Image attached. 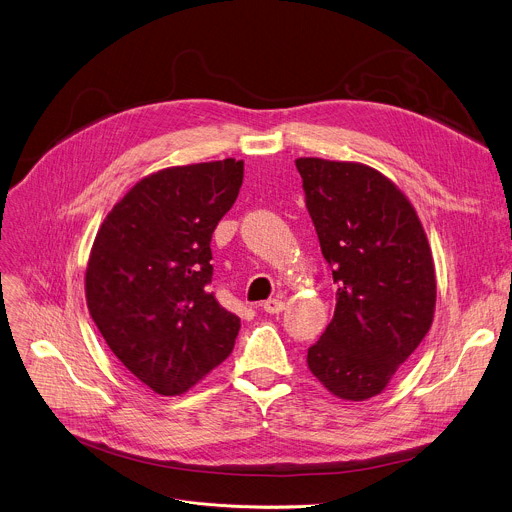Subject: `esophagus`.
<instances>
[{
    "mask_svg": "<svg viewBox=\"0 0 512 512\" xmlns=\"http://www.w3.org/2000/svg\"><path fill=\"white\" fill-rule=\"evenodd\" d=\"M283 308H285V304L279 298H271V300L263 302V310L267 314H279V312H283Z\"/></svg>",
    "mask_w": 512,
    "mask_h": 512,
    "instance_id": "obj_1",
    "label": "esophagus"
}]
</instances>
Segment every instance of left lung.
<instances>
[{
  "label": "left lung",
  "instance_id": "8db88e82",
  "mask_svg": "<svg viewBox=\"0 0 512 512\" xmlns=\"http://www.w3.org/2000/svg\"><path fill=\"white\" fill-rule=\"evenodd\" d=\"M306 206L336 283L334 318L308 367L336 397L379 395L425 338L435 271L419 216L381 172L300 158Z\"/></svg>",
  "mask_w": 512,
  "mask_h": 512
}]
</instances>
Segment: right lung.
Listing matches in <instances>:
<instances>
[{"label":"right lung","mask_w":512,"mask_h":512,"mask_svg":"<svg viewBox=\"0 0 512 512\" xmlns=\"http://www.w3.org/2000/svg\"><path fill=\"white\" fill-rule=\"evenodd\" d=\"M243 184V162L176 166L139 180L107 214L85 291L93 322L125 369L180 395L218 367L241 320L210 291V239Z\"/></svg>","instance_id":"add662e5"}]
</instances>
